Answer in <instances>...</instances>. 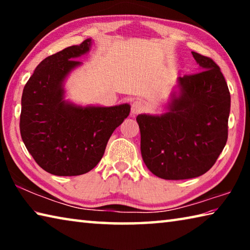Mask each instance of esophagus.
<instances>
[{
    "label": "esophagus",
    "mask_w": 250,
    "mask_h": 250,
    "mask_svg": "<svg viewBox=\"0 0 250 250\" xmlns=\"http://www.w3.org/2000/svg\"><path fill=\"white\" fill-rule=\"evenodd\" d=\"M143 108H145V104L141 100H135L131 104V115H138L139 112H141Z\"/></svg>",
    "instance_id": "1"
}]
</instances>
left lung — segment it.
I'll return each mask as SVG.
<instances>
[{
	"label": "left lung",
	"instance_id": "1",
	"mask_svg": "<svg viewBox=\"0 0 250 250\" xmlns=\"http://www.w3.org/2000/svg\"><path fill=\"white\" fill-rule=\"evenodd\" d=\"M192 55L201 71L177 78L166 112L137 117L143 162L164 180L204 174L227 141L230 95L226 80L210 58Z\"/></svg>",
	"mask_w": 250,
	"mask_h": 250
}]
</instances>
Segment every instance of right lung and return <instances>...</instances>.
I'll list each match as a JSON object with an SVG mask.
<instances>
[{
    "label": "right lung",
    "mask_w": 250,
    "mask_h": 250,
    "mask_svg": "<svg viewBox=\"0 0 250 250\" xmlns=\"http://www.w3.org/2000/svg\"><path fill=\"white\" fill-rule=\"evenodd\" d=\"M87 39L45 58L34 70L22 95L20 130L27 151L50 174L75 176L92 170L103 158L113 131L130 113V104L112 107L74 104L65 83L89 52Z\"/></svg>",
    "instance_id": "obj_1"
}]
</instances>
